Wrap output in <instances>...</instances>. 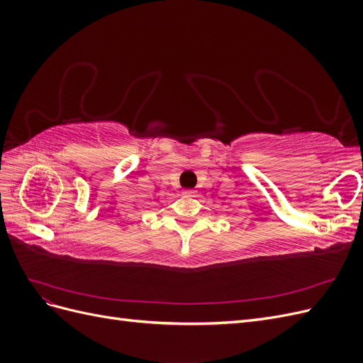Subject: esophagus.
<instances>
[{"instance_id":"34e87169","label":"esophagus","mask_w":363,"mask_h":363,"mask_svg":"<svg viewBox=\"0 0 363 363\" xmlns=\"http://www.w3.org/2000/svg\"><path fill=\"white\" fill-rule=\"evenodd\" d=\"M184 194H186V195H189V196H194V192H192V191H186Z\"/></svg>"}]
</instances>
